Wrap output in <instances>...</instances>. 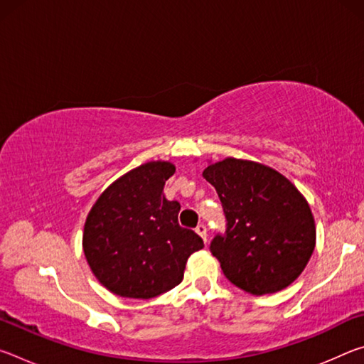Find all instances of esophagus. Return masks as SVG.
Instances as JSON below:
<instances>
[{
  "mask_svg": "<svg viewBox=\"0 0 364 364\" xmlns=\"http://www.w3.org/2000/svg\"><path fill=\"white\" fill-rule=\"evenodd\" d=\"M196 232L199 234V236L202 237V241L204 242H207V228H205V225H199L196 228Z\"/></svg>",
  "mask_w": 364,
  "mask_h": 364,
  "instance_id": "34e87169",
  "label": "esophagus"
}]
</instances>
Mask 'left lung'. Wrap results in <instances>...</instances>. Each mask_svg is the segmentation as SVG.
I'll list each match as a JSON object with an SVG mask.
<instances>
[{"mask_svg": "<svg viewBox=\"0 0 364 364\" xmlns=\"http://www.w3.org/2000/svg\"><path fill=\"white\" fill-rule=\"evenodd\" d=\"M202 175L226 215V232L210 244L226 278L252 295L291 286L316 244L315 218L300 191L274 168L234 157L208 164Z\"/></svg>", "mask_w": 364, "mask_h": 364, "instance_id": "1", "label": "left lung"}]
</instances>
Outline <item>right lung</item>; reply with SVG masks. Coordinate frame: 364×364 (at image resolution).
Listing matches in <instances>:
<instances>
[{
  "label": "right lung",
  "instance_id": "obj_1",
  "mask_svg": "<svg viewBox=\"0 0 364 364\" xmlns=\"http://www.w3.org/2000/svg\"><path fill=\"white\" fill-rule=\"evenodd\" d=\"M175 173L152 160L115 180L97 197L83 228V252L96 279L115 295L152 299L180 284L191 254L204 247L181 228V205L164 196Z\"/></svg>",
  "mask_w": 364,
  "mask_h": 364
}]
</instances>
